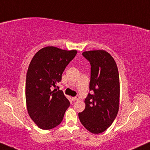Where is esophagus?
I'll return each instance as SVG.
<instances>
[{
	"instance_id": "obj_1",
	"label": "esophagus",
	"mask_w": 150,
	"mask_h": 150,
	"mask_svg": "<svg viewBox=\"0 0 150 150\" xmlns=\"http://www.w3.org/2000/svg\"><path fill=\"white\" fill-rule=\"evenodd\" d=\"M79 99H80V97H79V96H76V97L72 98L73 101H78V100H79Z\"/></svg>"
}]
</instances>
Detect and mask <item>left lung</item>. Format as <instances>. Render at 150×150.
I'll use <instances>...</instances> for the list:
<instances>
[{
  "label": "left lung",
  "mask_w": 150,
  "mask_h": 150,
  "mask_svg": "<svg viewBox=\"0 0 150 150\" xmlns=\"http://www.w3.org/2000/svg\"><path fill=\"white\" fill-rule=\"evenodd\" d=\"M91 65L89 90L85 108L79 117L83 126L93 134L105 131L117 115L120 102V77L117 64L105 50L83 52Z\"/></svg>",
  "instance_id": "left-lung-1"
}]
</instances>
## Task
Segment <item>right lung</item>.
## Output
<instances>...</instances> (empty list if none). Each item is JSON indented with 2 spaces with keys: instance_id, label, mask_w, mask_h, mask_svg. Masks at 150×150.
<instances>
[{
  "instance_id": "add662e5",
  "label": "right lung",
  "mask_w": 150,
  "mask_h": 150,
  "mask_svg": "<svg viewBox=\"0 0 150 150\" xmlns=\"http://www.w3.org/2000/svg\"><path fill=\"white\" fill-rule=\"evenodd\" d=\"M76 53L75 50L47 46L30 61L26 78V107L30 117L41 129L50 130L60 124L69 106L63 92L52 89L61 81L63 71Z\"/></svg>"
}]
</instances>
